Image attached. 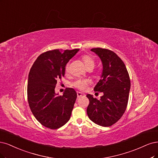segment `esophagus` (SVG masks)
I'll list each match as a JSON object with an SVG mask.
<instances>
[{
  "label": "esophagus",
  "instance_id": "34e87169",
  "mask_svg": "<svg viewBox=\"0 0 158 158\" xmlns=\"http://www.w3.org/2000/svg\"><path fill=\"white\" fill-rule=\"evenodd\" d=\"M77 98H81L82 97V96H85V94L82 93H80V92H77Z\"/></svg>",
  "mask_w": 158,
  "mask_h": 158
}]
</instances>
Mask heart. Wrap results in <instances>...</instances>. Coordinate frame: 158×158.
<instances>
[{
  "label": "heart",
  "mask_w": 158,
  "mask_h": 158,
  "mask_svg": "<svg viewBox=\"0 0 158 158\" xmlns=\"http://www.w3.org/2000/svg\"><path fill=\"white\" fill-rule=\"evenodd\" d=\"M83 60L86 68L90 67V66H93V67L94 66V64H95L94 60L92 57L90 56H88V55L84 56L83 57ZM68 70H69V65L67 64L65 66V72H68ZM87 84H88V81H86L85 79H78L75 81L73 85L75 86V87L77 88L78 89L83 90L86 88Z\"/></svg>",
  "instance_id": "obj_1"
}]
</instances>
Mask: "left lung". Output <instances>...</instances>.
<instances>
[{"label":"left lung","mask_w":158,"mask_h":158,"mask_svg":"<svg viewBox=\"0 0 158 158\" xmlns=\"http://www.w3.org/2000/svg\"><path fill=\"white\" fill-rule=\"evenodd\" d=\"M102 64L100 79L94 90L102 92L98 100L88 94L90 103L86 109L89 119L102 127L115 123L123 115L128 103L131 88L129 75L121 59L111 50L95 48L90 50Z\"/></svg>","instance_id":"left-lung-1"}]
</instances>
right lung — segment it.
Segmentation results:
<instances>
[{"mask_svg": "<svg viewBox=\"0 0 158 158\" xmlns=\"http://www.w3.org/2000/svg\"><path fill=\"white\" fill-rule=\"evenodd\" d=\"M79 49L50 50L35 61L28 76V103L35 118L43 126L56 129L69 120L77 93L67 88L63 95L55 93L57 81L65 75V65Z\"/></svg>", "mask_w": 158, "mask_h": 158, "instance_id": "1", "label": "right lung"}]
</instances>
